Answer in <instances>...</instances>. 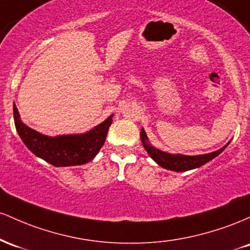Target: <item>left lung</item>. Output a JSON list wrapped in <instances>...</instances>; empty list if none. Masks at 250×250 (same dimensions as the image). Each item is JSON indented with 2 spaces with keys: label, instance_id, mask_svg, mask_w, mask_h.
<instances>
[{
  "label": "left lung",
  "instance_id": "1",
  "mask_svg": "<svg viewBox=\"0 0 250 250\" xmlns=\"http://www.w3.org/2000/svg\"><path fill=\"white\" fill-rule=\"evenodd\" d=\"M140 138H142L143 146L145 150L147 151V153L150 155L151 158L155 161L157 164L161 165L164 169L171 170V171H188L191 169H196V167H200L202 165H204L206 163H208L214 159L215 157H217L221 152L227 147L223 146L220 150L214 151L211 153H206V155H198V156H186V155H171V153L163 152V151L158 150V148L153 147L152 145L148 143L147 136L145 133L144 128L140 130Z\"/></svg>",
  "mask_w": 250,
  "mask_h": 250
}]
</instances>
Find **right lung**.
Here are the masks:
<instances>
[{"mask_svg":"<svg viewBox=\"0 0 250 250\" xmlns=\"http://www.w3.org/2000/svg\"><path fill=\"white\" fill-rule=\"evenodd\" d=\"M13 110L16 131L24 145L35 156L54 167H73L91 162L103 147L113 117L110 116L86 133L48 137L24 125L15 104Z\"/></svg>","mask_w":250,"mask_h":250,"instance_id":"1","label":"right lung"}]
</instances>
